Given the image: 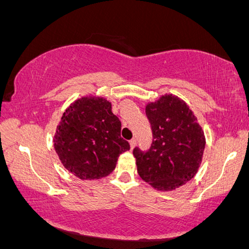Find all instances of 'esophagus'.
I'll return each instance as SVG.
<instances>
[{
  "mask_svg": "<svg viewBox=\"0 0 249 249\" xmlns=\"http://www.w3.org/2000/svg\"><path fill=\"white\" fill-rule=\"evenodd\" d=\"M135 144H136L135 139H133V140L129 141V145H131V148H134L135 147Z\"/></svg>",
  "mask_w": 249,
  "mask_h": 249,
  "instance_id": "esophagus-1",
  "label": "esophagus"
}]
</instances>
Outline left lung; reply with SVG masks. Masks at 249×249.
Listing matches in <instances>:
<instances>
[{
    "mask_svg": "<svg viewBox=\"0 0 249 249\" xmlns=\"http://www.w3.org/2000/svg\"><path fill=\"white\" fill-rule=\"evenodd\" d=\"M153 142L147 151L133 150L140 177L158 190L170 191L198 172L206 146L201 126L179 97L165 95L145 108Z\"/></svg>",
    "mask_w": 249,
    "mask_h": 249,
    "instance_id": "left-lung-1",
    "label": "left lung"
}]
</instances>
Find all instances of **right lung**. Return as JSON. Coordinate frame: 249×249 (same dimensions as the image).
<instances>
[{"label":"right lung","mask_w":249,"mask_h":249,"mask_svg":"<svg viewBox=\"0 0 249 249\" xmlns=\"http://www.w3.org/2000/svg\"><path fill=\"white\" fill-rule=\"evenodd\" d=\"M121 128L112 104L101 97H83L62 115L54 135L55 152L79 179H101L114 171L118 157L129 150Z\"/></svg>","instance_id":"1"}]
</instances>
